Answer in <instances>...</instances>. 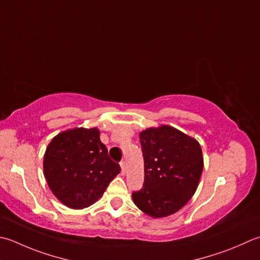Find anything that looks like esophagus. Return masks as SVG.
Returning <instances> with one entry per match:
<instances>
[{"instance_id":"obj_1","label":"esophagus","mask_w":260,"mask_h":260,"mask_svg":"<svg viewBox=\"0 0 260 260\" xmlns=\"http://www.w3.org/2000/svg\"><path fill=\"white\" fill-rule=\"evenodd\" d=\"M120 168H121V174L125 175V172H126V162L125 161L120 162Z\"/></svg>"}]
</instances>
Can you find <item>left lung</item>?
Returning a JSON list of instances; mask_svg holds the SVG:
<instances>
[{
    "instance_id": "left-lung-1",
    "label": "left lung",
    "mask_w": 260,
    "mask_h": 260,
    "mask_svg": "<svg viewBox=\"0 0 260 260\" xmlns=\"http://www.w3.org/2000/svg\"><path fill=\"white\" fill-rule=\"evenodd\" d=\"M144 185L132 194L134 204L151 217L169 216L194 196L204 167L201 145L169 125L140 133Z\"/></svg>"
}]
</instances>
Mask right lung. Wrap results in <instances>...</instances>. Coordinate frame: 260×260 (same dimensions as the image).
Segmentation results:
<instances>
[{
    "label": "right lung",
    "mask_w": 260,
    "mask_h": 260,
    "mask_svg": "<svg viewBox=\"0 0 260 260\" xmlns=\"http://www.w3.org/2000/svg\"><path fill=\"white\" fill-rule=\"evenodd\" d=\"M43 167L49 189L74 210L92 205L120 172L95 127L60 132L46 149Z\"/></svg>",
    "instance_id": "obj_1"
}]
</instances>
